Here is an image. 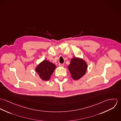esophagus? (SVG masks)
<instances>
[{
  "mask_svg": "<svg viewBox=\"0 0 121 121\" xmlns=\"http://www.w3.org/2000/svg\"><path fill=\"white\" fill-rule=\"evenodd\" d=\"M59 66L60 67H63L64 66V64H63L59 63Z\"/></svg>",
  "mask_w": 121,
  "mask_h": 121,
  "instance_id": "esophagus-1",
  "label": "esophagus"
}]
</instances>
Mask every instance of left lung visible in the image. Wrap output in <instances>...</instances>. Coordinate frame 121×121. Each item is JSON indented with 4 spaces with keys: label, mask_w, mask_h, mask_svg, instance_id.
<instances>
[{
    "label": "left lung",
    "mask_w": 121,
    "mask_h": 121,
    "mask_svg": "<svg viewBox=\"0 0 121 121\" xmlns=\"http://www.w3.org/2000/svg\"><path fill=\"white\" fill-rule=\"evenodd\" d=\"M87 68L86 61L79 57H74L71 60L68 69L71 77L74 80H78L86 73Z\"/></svg>",
    "instance_id": "8db88e82"
}]
</instances>
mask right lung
<instances>
[{"label":"right lung","instance_id":"1","mask_svg":"<svg viewBox=\"0 0 121 121\" xmlns=\"http://www.w3.org/2000/svg\"><path fill=\"white\" fill-rule=\"evenodd\" d=\"M56 68L54 64L44 60L36 66L35 70L41 80L47 81L50 80Z\"/></svg>","mask_w":121,"mask_h":121}]
</instances>
